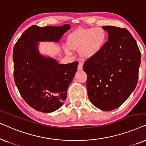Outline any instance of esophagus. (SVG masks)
Segmentation results:
<instances>
[{
  "instance_id": "1",
  "label": "esophagus",
  "mask_w": 146,
  "mask_h": 146,
  "mask_svg": "<svg viewBox=\"0 0 146 146\" xmlns=\"http://www.w3.org/2000/svg\"><path fill=\"white\" fill-rule=\"evenodd\" d=\"M83 68V64L82 62H79L78 66V70H82Z\"/></svg>"
}]
</instances>
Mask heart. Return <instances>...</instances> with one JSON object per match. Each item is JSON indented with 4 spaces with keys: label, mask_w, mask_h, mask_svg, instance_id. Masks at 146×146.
<instances>
[{
    "label": "heart",
    "mask_w": 146,
    "mask_h": 146,
    "mask_svg": "<svg viewBox=\"0 0 146 146\" xmlns=\"http://www.w3.org/2000/svg\"><path fill=\"white\" fill-rule=\"evenodd\" d=\"M107 33L101 27L79 29L70 34L66 46L71 50H78L82 59L88 60L96 56L104 47ZM70 53L68 50H66Z\"/></svg>",
    "instance_id": "obj_1"
}]
</instances>
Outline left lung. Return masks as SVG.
I'll list each match as a JSON object with an SVG mask.
<instances>
[{
    "label": "left lung",
    "mask_w": 146,
    "mask_h": 146,
    "mask_svg": "<svg viewBox=\"0 0 146 146\" xmlns=\"http://www.w3.org/2000/svg\"><path fill=\"white\" fill-rule=\"evenodd\" d=\"M108 40L96 56L84 62L86 88L90 102L104 111L120 106L138 80L141 54L136 41L125 29L104 26Z\"/></svg>",
    "instance_id": "8db88e82"
}]
</instances>
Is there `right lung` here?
<instances>
[{"label": "right lung", "instance_id": "obj_1", "mask_svg": "<svg viewBox=\"0 0 146 146\" xmlns=\"http://www.w3.org/2000/svg\"><path fill=\"white\" fill-rule=\"evenodd\" d=\"M70 27L68 24L60 27L32 26L15 44L13 56L16 86L26 102L36 110L53 112L66 99L78 62L60 64L40 52L39 42H59Z\"/></svg>", "mask_w": 146, "mask_h": 146}]
</instances>
